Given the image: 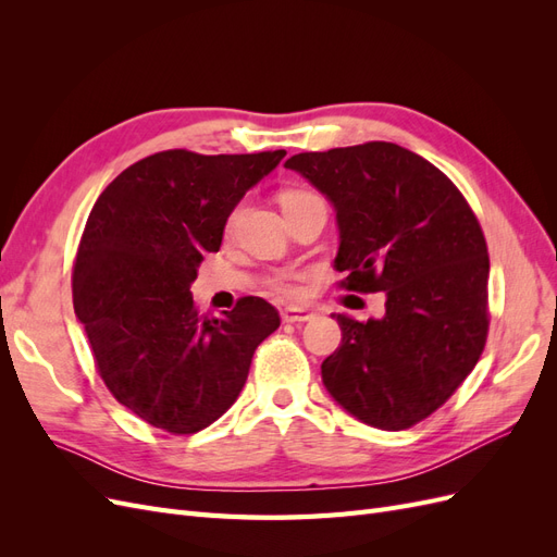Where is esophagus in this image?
I'll list each match as a JSON object with an SVG mask.
<instances>
[{
  "instance_id": "34e87169",
  "label": "esophagus",
  "mask_w": 557,
  "mask_h": 557,
  "mask_svg": "<svg viewBox=\"0 0 557 557\" xmlns=\"http://www.w3.org/2000/svg\"><path fill=\"white\" fill-rule=\"evenodd\" d=\"M281 318L283 323H307V320L313 318V313L307 309H285L281 311Z\"/></svg>"
}]
</instances>
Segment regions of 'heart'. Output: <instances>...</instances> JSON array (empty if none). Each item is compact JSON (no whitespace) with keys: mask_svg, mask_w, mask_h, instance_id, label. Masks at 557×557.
<instances>
[{"mask_svg":"<svg viewBox=\"0 0 557 557\" xmlns=\"http://www.w3.org/2000/svg\"><path fill=\"white\" fill-rule=\"evenodd\" d=\"M307 197H315V195L305 193V190H288V193H283L281 205L288 207V205H295V201L307 199ZM301 278L305 276L295 272V269H285V272H276L272 278H269V290H272L278 299L295 301L305 295V288H301Z\"/></svg>","mask_w":557,"mask_h":557,"instance_id":"1","label":"heart"}]
</instances>
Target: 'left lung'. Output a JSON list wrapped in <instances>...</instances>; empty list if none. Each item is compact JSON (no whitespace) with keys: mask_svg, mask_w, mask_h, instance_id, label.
<instances>
[{"mask_svg":"<svg viewBox=\"0 0 557 557\" xmlns=\"http://www.w3.org/2000/svg\"><path fill=\"white\" fill-rule=\"evenodd\" d=\"M336 211L342 288L385 293L367 323L334 313L342 346L323 362L334 401L397 432L436 411L479 362L487 336V246L462 193L432 162L387 141L285 162Z\"/></svg>","mask_w":557,"mask_h":557,"instance_id":"1","label":"left lung"}]
</instances>
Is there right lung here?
Instances as JSON below:
<instances>
[{"instance_id":"right-lung-1","label":"right lung","mask_w":557,"mask_h":557,"mask_svg":"<svg viewBox=\"0 0 557 557\" xmlns=\"http://www.w3.org/2000/svg\"><path fill=\"white\" fill-rule=\"evenodd\" d=\"M285 150L199 156L162 150L115 176L76 252L74 311L111 395L148 425L195 434L221 418L256 348L281 318L244 297L223 318L199 315L190 283L221 248L230 213Z\"/></svg>"}]
</instances>
